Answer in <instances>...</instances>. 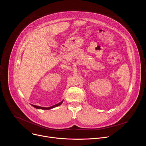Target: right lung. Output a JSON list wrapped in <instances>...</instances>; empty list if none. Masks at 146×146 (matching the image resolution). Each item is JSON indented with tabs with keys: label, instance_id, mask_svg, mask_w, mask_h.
I'll return each mask as SVG.
<instances>
[{
	"label": "right lung",
	"instance_id": "obj_1",
	"mask_svg": "<svg viewBox=\"0 0 146 146\" xmlns=\"http://www.w3.org/2000/svg\"><path fill=\"white\" fill-rule=\"evenodd\" d=\"M63 102H64V100H62L60 103H57V104H56V105H54V106H50V107H48V108H44V107H41V106H36V105H32V106H33V107H34L35 108H36V109H42V110H50V109H53V108H56V107H57V106H60L61 104L63 103Z\"/></svg>",
	"mask_w": 146,
	"mask_h": 146
}]
</instances>
